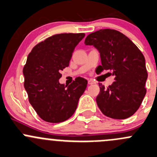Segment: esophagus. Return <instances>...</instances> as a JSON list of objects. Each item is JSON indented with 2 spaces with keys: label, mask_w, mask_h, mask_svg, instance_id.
<instances>
[{
  "label": "esophagus",
  "mask_w": 157,
  "mask_h": 157,
  "mask_svg": "<svg viewBox=\"0 0 157 157\" xmlns=\"http://www.w3.org/2000/svg\"><path fill=\"white\" fill-rule=\"evenodd\" d=\"M88 85H93V84H94V82H93L92 80H88Z\"/></svg>",
  "instance_id": "1"
}]
</instances>
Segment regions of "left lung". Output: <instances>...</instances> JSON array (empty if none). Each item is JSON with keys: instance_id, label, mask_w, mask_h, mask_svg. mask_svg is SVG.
<instances>
[{"instance_id": "8db88e82", "label": "left lung", "mask_w": 157, "mask_h": 157, "mask_svg": "<svg viewBox=\"0 0 157 157\" xmlns=\"http://www.w3.org/2000/svg\"><path fill=\"white\" fill-rule=\"evenodd\" d=\"M86 46H93L100 53L101 66L98 72L109 70L114 81L108 88L99 84L96 101L101 111L114 119H126L138 110L145 97L147 80L145 58L128 37L115 29H104L90 33Z\"/></svg>"}]
</instances>
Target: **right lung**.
<instances>
[{"mask_svg": "<svg viewBox=\"0 0 157 157\" xmlns=\"http://www.w3.org/2000/svg\"><path fill=\"white\" fill-rule=\"evenodd\" d=\"M85 33L56 34L33 48L23 70L29 101L45 121L59 123L75 113L85 91L86 79L75 78L67 86L60 84V71L69 66L72 52Z\"/></svg>", "mask_w": 157, "mask_h": 157, "instance_id": "obj_1", "label": "right lung"}]
</instances>
